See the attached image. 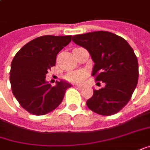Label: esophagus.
Instances as JSON below:
<instances>
[{
    "mask_svg": "<svg viewBox=\"0 0 150 150\" xmlns=\"http://www.w3.org/2000/svg\"><path fill=\"white\" fill-rule=\"evenodd\" d=\"M75 87L76 89H78V90H81L82 89V86H80V85H75Z\"/></svg>",
    "mask_w": 150,
    "mask_h": 150,
    "instance_id": "34e87169",
    "label": "esophagus"
}]
</instances>
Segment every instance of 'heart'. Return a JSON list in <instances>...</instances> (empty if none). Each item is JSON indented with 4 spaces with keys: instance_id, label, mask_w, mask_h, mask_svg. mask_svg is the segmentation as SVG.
Segmentation results:
<instances>
[{
    "instance_id": "heart-1",
    "label": "heart",
    "mask_w": 150,
    "mask_h": 150,
    "mask_svg": "<svg viewBox=\"0 0 150 150\" xmlns=\"http://www.w3.org/2000/svg\"><path fill=\"white\" fill-rule=\"evenodd\" d=\"M85 76H86L85 71H84V70H76V71H72V72L68 73L65 76V79L71 83L80 84L85 80Z\"/></svg>"
}]
</instances>
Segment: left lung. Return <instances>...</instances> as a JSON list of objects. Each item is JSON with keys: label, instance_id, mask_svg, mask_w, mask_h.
Wrapping results in <instances>:
<instances>
[{"label": "left lung", "instance_id": "left-lung-1", "mask_svg": "<svg viewBox=\"0 0 150 150\" xmlns=\"http://www.w3.org/2000/svg\"><path fill=\"white\" fill-rule=\"evenodd\" d=\"M75 44L89 51L95 62L92 75L105 87L94 91L86 105L101 115H112L126 105L138 83V59L124 38L109 31L73 35ZM99 83V82H98Z\"/></svg>", "mask_w": 150, "mask_h": 150}]
</instances>
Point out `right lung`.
I'll return each mask as SVG.
<instances>
[{
    "label": "right lung",
    "mask_w": 150,
    "mask_h": 150,
    "mask_svg": "<svg viewBox=\"0 0 150 150\" xmlns=\"http://www.w3.org/2000/svg\"><path fill=\"white\" fill-rule=\"evenodd\" d=\"M72 35H43L30 40L16 54L10 71L14 96L21 106L35 115L54 110L71 85L65 81L51 86L45 75L55 65L56 55L70 43Z\"/></svg>",
    "instance_id": "add662e5"
}]
</instances>
